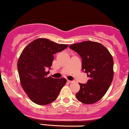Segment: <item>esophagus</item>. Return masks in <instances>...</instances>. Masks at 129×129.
Masks as SVG:
<instances>
[{"mask_svg": "<svg viewBox=\"0 0 129 129\" xmlns=\"http://www.w3.org/2000/svg\"><path fill=\"white\" fill-rule=\"evenodd\" d=\"M67 82H68V83H73L74 81H69V80H68Z\"/></svg>", "mask_w": 129, "mask_h": 129, "instance_id": "1", "label": "esophagus"}]
</instances>
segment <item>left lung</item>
<instances>
[{
  "instance_id": "left-lung-1",
  "label": "left lung",
  "mask_w": 129,
  "mask_h": 129,
  "mask_svg": "<svg viewBox=\"0 0 129 129\" xmlns=\"http://www.w3.org/2000/svg\"><path fill=\"white\" fill-rule=\"evenodd\" d=\"M70 48L82 58V70L89 77L86 84L79 83L76 98L83 103H96L105 95L113 81V57L102 44L93 41L77 43Z\"/></svg>"
}]
</instances>
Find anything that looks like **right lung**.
<instances>
[{
    "label": "right lung",
    "mask_w": 129,
    "mask_h": 129,
    "mask_svg": "<svg viewBox=\"0 0 129 129\" xmlns=\"http://www.w3.org/2000/svg\"><path fill=\"white\" fill-rule=\"evenodd\" d=\"M68 45L58 44L47 39H37L24 48L18 61V71L23 90L34 103L46 105L55 101L66 84L64 78L47 77L53 55Z\"/></svg>",
    "instance_id": "obj_1"
}]
</instances>
